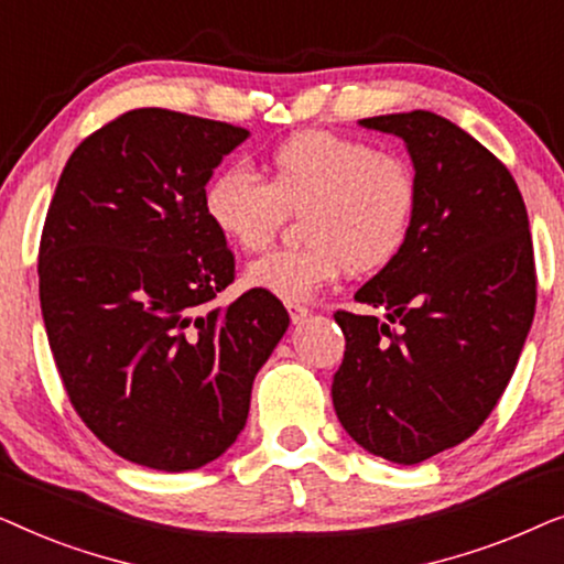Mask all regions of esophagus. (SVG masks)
Segmentation results:
<instances>
[{"label": "esophagus", "instance_id": "1", "mask_svg": "<svg viewBox=\"0 0 564 564\" xmlns=\"http://www.w3.org/2000/svg\"><path fill=\"white\" fill-rule=\"evenodd\" d=\"M288 313H290L292 323H300V321L307 318V307L300 305V303H288Z\"/></svg>", "mask_w": 564, "mask_h": 564}]
</instances>
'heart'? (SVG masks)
<instances>
[{
  "mask_svg": "<svg viewBox=\"0 0 564 564\" xmlns=\"http://www.w3.org/2000/svg\"><path fill=\"white\" fill-rule=\"evenodd\" d=\"M203 210L238 251L274 241L284 215L303 213L305 246L274 251L246 269L251 290L300 303L334 284L346 269L377 274L403 253L419 210L411 161L377 151L361 138L303 130L267 161V182L246 166H226L207 182Z\"/></svg>",
  "mask_w": 564,
  "mask_h": 564,
  "instance_id": "b5f03b06",
  "label": "heart"
}]
</instances>
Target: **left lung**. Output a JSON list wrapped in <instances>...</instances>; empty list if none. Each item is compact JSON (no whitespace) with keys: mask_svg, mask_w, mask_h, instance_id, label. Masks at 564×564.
Segmentation results:
<instances>
[{"mask_svg":"<svg viewBox=\"0 0 564 564\" xmlns=\"http://www.w3.org/2000/svg\"><path fill=\"white\" fill-rule=\"evenodd\" d=\"M403 138L419 180L405 249L334 318L346 336L330 395L369 454L419 465L475 434L503 395L536 307L527 205L492 153L429 110L365 118Z\"/></svg>","mask_w":564,"mask_h":564,"instance_id":"obj_1","label":"left lung"}]
</instances>
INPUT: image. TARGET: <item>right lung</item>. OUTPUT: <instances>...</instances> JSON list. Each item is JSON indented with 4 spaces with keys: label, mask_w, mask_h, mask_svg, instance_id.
I'll return each instance as SVG.
<instances>
[{
    "label": "right lung",
    "mask_w": 564,
    "mask_h": 564,
    "mask_svg": "<svg viewBox=\"0 0 564 564\" xmlns=\"http://www.w3.org/2000/svg\"><path fill=\"white\" fill-rule=\"evenodd\" d=\"M249 130L141 107L76 145L45 215L37 276L45 334L74 411L135 465L184 473L246 426L251 384L290 315L234 282L203 195Z\"/></svg>",
    "instance_id": "obj_1"
}]
</instances>
